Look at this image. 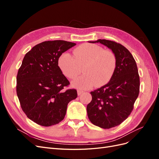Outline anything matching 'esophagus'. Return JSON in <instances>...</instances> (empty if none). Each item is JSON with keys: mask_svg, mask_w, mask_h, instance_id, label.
<instances>
[{"mask_svg": "<svg viewBox=\"0 0 159 159\" xmlns=\"http://www.w3.org/2000/svg\"><path fill=\"white\" fill-rule=\"evenodd\" d=\"M84 93V91L80 90V89H78V95H80L81 93Z\"/></svg>", "mask_w": 159, "mask_h": 159, "instance_id": "34e87169", "label": "esophagus"}]
</instances>
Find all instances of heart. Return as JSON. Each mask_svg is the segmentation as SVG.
Here are the masks:
<instances>
[{
    "label": "heart",
    "mask_w": 159,
    "mask_h": 159,
    "mask_svg": "<svg viewBox=\"0 0 159 159\" xmlns=\"http://www.w3.org/2000/svg\"><path fill=\"white\" fill-rule=\"evenodd\" d=\"M74 57L66 53L58 60L59 68L66 77L74 79L81 72L84 74L76 78L72 85L80 89H89L95 85L101 87L111 80L116 70V57L111 51L93 44H84L74 50Z\"/></svg>",
    "instance_id": "1"
}]
</instances>
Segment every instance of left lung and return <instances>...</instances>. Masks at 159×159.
<instances>
[{
    "instance_id": "1",
    "label": "left lung",
    "mask_w": 159,
    "mask_h": 159,
    "mask_svg": "<svg viewBox=\"0 0 159 159\" xmlns=\"http://www.w3.org/2000/svg\"><path fill=\"white\" fill-rule=\"evenodd\" d=\"M89 42L106 46L116 57V70L111 80L91 91L92 99L87 105L89 121L101 128L110 129L123 123L133 109L140 88L137 66L131 52L119 43L104 39Z\"/></svg>"
}]
</instances>
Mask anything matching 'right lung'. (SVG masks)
Masks as SVG:
<instances>
[{
    "label": "right lung",
    "instance_id": "right-lung-1",
    "mask_svg": "<svg viewBox=\"0 0 159 159\" xmlns=\"http://www.w3.org/2000/svg\"><path fill=\"white\" fill-rule=\"evenodd\" d=\"M75 43L45 41L34 46L22 60L16 77V93L22 111L34 123L49 127L64 119L68 104L78 97L75 89L64 90L70 81L58 60Z\"/></svg>",
    "mask_w": 159,
    "mask_h": 159
}]
</instances>
